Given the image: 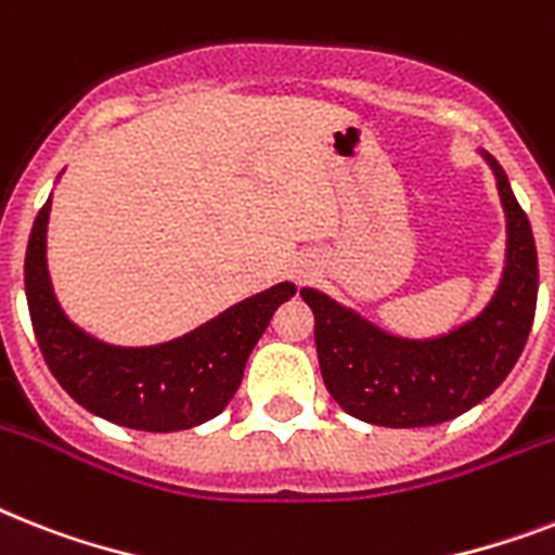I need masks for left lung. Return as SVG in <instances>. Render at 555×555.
Wrapping results in <instances>:
<instances>
[{
  "label": "left lung",
  "mask_w": 555,
  "mask_h": 555,
  "mask_svg": "<svg viewBox=\"0 0 555 555\" xmlns=\"http://www.w3.org/2000/svg\"><path fill=\"white\" fill-rule=\"evenodd\" d=\"M488 162L507 214V264L493 301L473 322L439 339H399L324 293L301 287L317 317L324 387L350 416L379 427L450 422L488 399L525 350L539 293L535 242L507 176L493 156Z\"/></svg>",
  "instance_id": "obj_1"
}]
</instances>
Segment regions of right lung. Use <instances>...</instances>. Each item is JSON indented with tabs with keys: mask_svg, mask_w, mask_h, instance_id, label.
Returning <instances> with one entry per match:
<instances>
[{
	"mask_svg": "<svg viewBox=\"0 0 555 555\" xmlns=\"http://www.w3.org/2000/svg\"><path fill=\"white\" fill-rule=\"evenodd\" d=\"M51 199L36 214L25 254V293L44 362L76 402L133 430L170 434L222 413L242 385L254 350L296 285L282 282L238 301L182 339L153 348H114L67 322L53 296L44 233Z\"/></svg>",
	"mask_w": 555,
	"mask_h": 555,
	"instance_id": "1",
	"label": "right lung"
}]
</instances>
